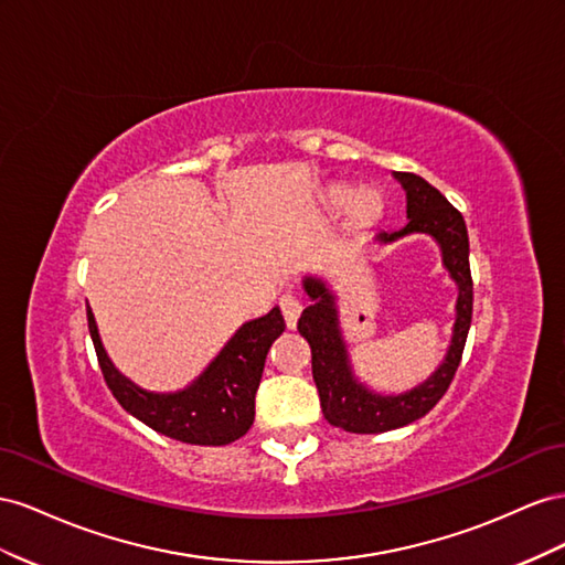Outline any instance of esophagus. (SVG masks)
I'll list each match as a JSON object with an SVG mask.
<instances>
[{"instance_id": "obj_1", "label": "esophagus", "mask_w": 565, "mask_h": 565, "mask_svg": "<svg viewBox=\"0 0 565 565\" xmlns=\"http://www.w3.org/2000/svg\"><path fill=\"white\" fill-rule=\"evenodd\" d=\"M279 305H281V315L286 319V327L288 329H296L298 317L302 312V300L298 296H294V294H286V296H281Z\"/></svg>"}]
</instances>
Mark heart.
Segmentation results:
<instances>
[{
    "label": "heart",
    "mask_w": 565,
    "mask_h": 565,
    "mask_svg": "<svg viewBox=\"0 0 565 565\" xmlns=\"http://www.w3.org/2000/svg\"><path fill=\"white\" fill-rule=\"evenodd\" d=\"M327 207L331 213H341L343 207H348L354 222H372L381 211V196L374 189H360L352 193L348 186H333L327 193Z\"/></svg>",
    "instance_id": "1"
}]
</instances>
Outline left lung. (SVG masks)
<instances>
[{
	"label": "left lung",
	"instance_id": "left-lung-1",
	"mask_svg": "<svg viewBox=\"0 0 565 565\" xmlns=\"http://www.w3.org/2000/svg\"><path fill=\"white\" fill-rule=\"evenodd\" d=\"M393 177L407 193V224L395 232H379L374 241L393 244L409 234H426L438 244L443 267L449 271V279L457 284L459 291L452 341H449L445 360L426 381L405 393H376L354 376L341 319H338V298L331 286L321 277L308 274L302 279V288L312 302L302 310L298 331L312 348V376L319 391L321 412L331 426L348 433H385L426 416L452 383L466 335L471 329L473 281L469 267V232H466L461 213L424 177L412 172H393Z\"/></svg>",
	"mask_w": 565,
	"mask_h": 565
}]
</instances>
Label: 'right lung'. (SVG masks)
<instances>
[{
	"label": "right lung",
	"instance_id": "obj_1",
	"mask_svg": "<svg viewBox=\"0 0 565 565\" xmlns=\"http://www.w3.org/2000/svg\"><path fill=\"white\" fill-rule=\"evenodd\" d=\"M87 321L106 385L120 407L160 435L189 445H230L248 433L267 352L286 329L281 310L271 308L265 317L238 327L186 388L151 393L122 376L110 362L92 308H87Z\"/></svg>",
	"mask_w": 565,
	"mask_h": 565
}]
</instances>
